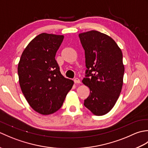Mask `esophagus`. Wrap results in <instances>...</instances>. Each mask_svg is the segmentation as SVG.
<instances>
[{
    "instance_id": "obj_1",
    "label": "esophagus",
    "mask_w": 148,
    "mask_h": 148,
    "mask_svg": "<svg viewBox=\"0 0 148 148\" xmlns=\"http://www.w3.org/2000/svg\"><path fill=\"white\" fill-rule=\"evenodd\" d=\"M74 83H81V81H80V79H79V78H77V77H76V78H75V79H74Z\"/></svg>"
}]
</instances>
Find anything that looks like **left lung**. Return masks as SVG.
Instances as JSON below:
<instances>
[{"mask_svg": "<svg viewBox=\"0 0 148 148\" xmlns=\"http://www.w3.org/2000/svg\"><path fill=\"white\" fill-rule=\"evenodd\" d=\"M87 69L82 82L90 90L84 106L97 116L109 112L119 98L125 68L120 48L111 37L96 30L79 34Z\"/></svg>", "mask_w": 148, "mask_h": 148, "instance_id": "8db88e82", "label": "left lung"}]
</instances>
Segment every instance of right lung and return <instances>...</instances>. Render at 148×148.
Segmentation results:
<instances>
[{
	"label": "right lung",
	"instance_id": "obj_1",
	"mask_svg": "<svg viewBox=\"0 0 148 148\" xmlns=\"http://www.w3.org/2000/svg\"><path fill=\"white\" fill-rule=\"evenodd\" d=\"M64 36L42 33L22 53L18 66L22 93L34 111L48 115L57 111L73 86L62 76L55 60Z\"/></svg>",
	"mask_w": 148,
	"mask_h": 148
}]
</instances>
